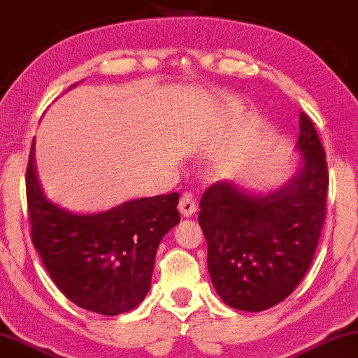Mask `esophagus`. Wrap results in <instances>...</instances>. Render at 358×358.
I'll return each mask as SVG.
<instances>
[{
	"instance_id": "34e87169",
	"label": "esophagus",
	"mask_w": 358,
	"mask_h": 358,
	"mask_svg": "<svg viewBox=\"0 0 358 358\" xmlns=\"http://www.w3.org/2000/svg\"><path fill=\"white\" fill-rule=\"evenodd\" d=\"M178 208L180 213H182V216H192L196 211V203H195V200L192 199V195L184 194L182 196H180Z\"/></svg>"
}]
</instances>
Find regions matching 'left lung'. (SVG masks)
<instances>
[{
	"instance_id": "left-lung-1",
	"label": "left lung",
	"mask_w": 358,
	"mask_h": 358,
	"mask_svg": "<svg viewBox=\"0 0 358 358\" xmlns=\"http://www.w3.org/2000/svg\"><path fill=\"white\" fill-rule=\"evenodd\" d=\"M302 168L268 195L217 180L200 200L208 271L222 302L263 312L294 292L312 265L326 216L328 164L312 119L300 113Z\"/></svg>"
}]
</instances>
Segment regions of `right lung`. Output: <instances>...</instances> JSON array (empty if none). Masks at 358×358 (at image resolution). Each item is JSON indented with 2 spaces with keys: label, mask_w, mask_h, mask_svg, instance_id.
<instances>
[{
  "label": "right lung",
  "mask_w": 358,
  "mask_h": 358,
  "mask_svg": "<svg viewBox=\"0 0 358 358\" xmlns=\"http://www.w3.org/2000/svg\"><path fill=\"white\" fill-rule=\"evenodd\" d=\"M32 142L25 192L34 247L56 286L77 307L116 317L136 308L152 284L157 248L180 221L179 194L122 203L105 213L74 215L40 187Z\"/></svg>",
  "instance_id": "right-lung-1"
}]
</instances>
